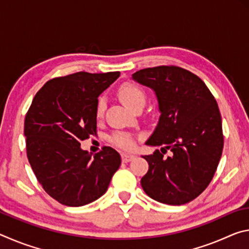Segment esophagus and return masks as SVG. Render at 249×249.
<instances>
[{
    "label": "esophagus",
    "instance_id": "34e87169",
    "mask_svg": "<svg viewBox=\"0 0 249 249\" xmlns=\"http://www.w3.org/2000/svg\"><path fill=\"white\" fill-rule=\"evenodd\" d=\"M135 158L134 155H130V154H122V160H123V162H129L132 161V160Z\"/></svg>",
    "mask_w": 249,
    "mask_h": 249
}]
</instances>
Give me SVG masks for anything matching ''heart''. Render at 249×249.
Masks as SVG:
<instances>
[{"label":"heart","instance_id":"obj_1","mask_svg":"<svg viewBox=\"0 0 249 249\" xmlns=\"http://www.w3.org/2000/svg\"><path fill=\"white\" fill-rule=\"evenodd\" d=\"M120 99L123 101L126 107L135 109L138 105L145 104L146 93L141 87L134 83H125L119 90ZM105 109V102L103 99H100L96 105V116L102 117ZM109 142L113 145L121 147L123 149H130L134 147V137L128 133L116 132L109 137Z\"/></svg>","mask_w":249,"mask_h":249}]
</instances>
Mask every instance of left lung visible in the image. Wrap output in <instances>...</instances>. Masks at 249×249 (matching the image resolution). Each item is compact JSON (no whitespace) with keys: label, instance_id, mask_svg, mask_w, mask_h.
<instances>
[{"label":"left lung","instance_id":"left-lung-1","mask_svg":"<svg viewBox=\"0 0 249 249\" xmlns=\"http://www.w3.org/2000/svg\"><path fill=\"white\" fill-rule=\"evenodd\" d=\"M132 78L155 91L160 111L146 145L161 146V151L142 156L149 169L142 188L161 203H188L210 184L222 156L224 136L216 101L197 75L180 67L146 68ZM167 150L171 154L163 158Z\"/></svg>","mask_w":249,"mask_h":249}]
</instances>
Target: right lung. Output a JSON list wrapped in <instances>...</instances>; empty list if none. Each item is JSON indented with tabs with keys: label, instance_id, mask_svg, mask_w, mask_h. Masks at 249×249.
Segmentation results:
<instances>
[{
	"label": "right lung",
	"instance_id": "1",
	"mask_svg": "<svg viewBox=\"0 0 249 249\" xmlns=\"http://www.w3.org/2000/svg\"><path fill=\"white\" fill-rule=\"evenodd\" d=\"M120 77L77 72L49 80L33 99L24 123L27 158L48 195L67 206H82L107 190L121 156L105 146L92 155L81 142L96 135L98 98Z\"/></svg>",
	"mask_w": 249,
	"mask_h": 249
}]
</instances>
